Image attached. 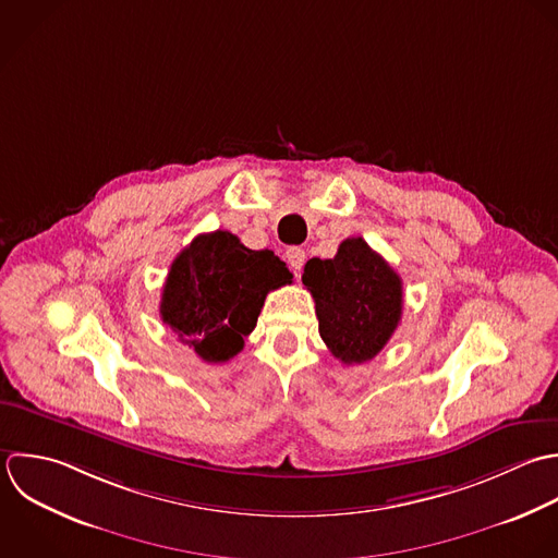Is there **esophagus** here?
I'll return each mask as SVG.
<instances>
[{
	"mask_svg": "<svg viewBox=\"0 0 558 558\" xmlns=\"http://www.w3.org/2000/svg\"><path fill=\"white\" fill-rule=\"evenodd\" d=\"M284 256H287L289 267H291L295 274H300L302 267H304V263H306V252H304L302 247H289Z\"/></svg>",
	"mask_w": 558,
	"mask_h": 558,
	"instance_id": "esophagus-1",
	"label": "esophagus"
}]
</instances>
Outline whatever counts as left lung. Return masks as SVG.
<instances>
[{
    "instance_id": "obj_1",
    "label": "left lung",
    "mask_w": 558,
    "mask_h": 558,
    "mask_svg": "<svg viewBox=\"0 0 558 558\" xmlns=\"http://www.w3.org/2000/svg\"><path fill=\"white\" fill-rule=\"evenodd\" d=\"M302 282L324 343L345 365L372 361L402 319V278L361 236L345 239L335 258H311Z\"/></svg>"
}]
</instances>
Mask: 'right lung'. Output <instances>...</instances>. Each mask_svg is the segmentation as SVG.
Segmentation results:
<instances>
[{"label":"right lung","instance_id":"right-lung-1","mask_svg":"<svg viewBox=\"0 0 558 558\" xmlns=\"http://www.w3.org/2000/svg\"><path fill=\"white\" fill-rule=\"evenodd\" d=\"M291 278L271 250H250L226 230L199 234L171 263L160 317L202 361L226 363L243 350L267 293Z\"/></svg>","mask_w":558,"mask_h":558}]
</instances>
